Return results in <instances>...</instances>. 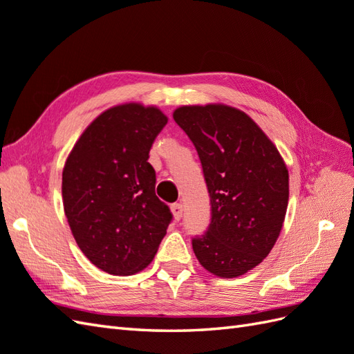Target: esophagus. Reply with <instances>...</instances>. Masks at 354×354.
<instances>
[{
  "label": "esophagus",
  "mask_w": 354,
  "mask_h": 354,
  "mask_svg": "<svg viewBox=\"0 0 354 354\" xmlns=\"http://www.w3.org/2000/svg\"><path fill=\"white\" fill-rule=\"evenodd\" d=\"M183 205L180 203H174L171 205V214H174V217H175V220H180V217H183Z\"/></svg>",
  "instance_id": "obj_1"
}]
</instances>
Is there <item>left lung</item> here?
Masks as SVG:
<instances>
[{"mask_svg":"<svg viewBox=\"0 0 354 354\" xmlns=\"http://www.w3.org/2000/svg\"><path fill=\"white\" fill-rule=\"evenodd\" d=\"M174 119L199 153L211 197V223L193 238V252L214 276H243L267 258L282 231L286 164L258 123L235 106L183 105Z\"/></svg>","mask_w":354,"mask_h":354,"instance_id":"left-lung-1","label":"left lung"}]
</instances>
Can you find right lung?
Listing matches in <instances>:
<instances>
[{
  "mask_svg": "<svg viewBox=\"0 0 354 354\" xmlns=\"http://www.w3.org/2000/svg\"><path fill=\"white\" fill-rule=\"evenodd\" d=\"M167 120L155 105H114L90 123L66 158V218L84 257L109 274L146 268L166 235L171 214L155 194L147 158Z\"/></svg>",
  "mask_w": 354,
  "mask_h": 354,
  "instance_id": "right-lung-1",
  "label": "right lung"
}]
</instances>
